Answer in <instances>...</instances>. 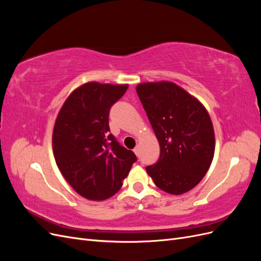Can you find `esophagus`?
Listing matches in <instances>:
<instances>
[{"instance_id":"esophagus-1","label":"esophagus","mask_w":261,"mask_h":261,"mask_svg":"<svg viewBox=\"0 0 261 261\" xmlns=\"http://www.w3.org/2000/svg\"><path fill=\"white\" fill-rule=\"evenodd\" d=\"M134 152H135V154L138 156L139 155V147H136L135 149H134Z\"/></svg>"}]
</instances>
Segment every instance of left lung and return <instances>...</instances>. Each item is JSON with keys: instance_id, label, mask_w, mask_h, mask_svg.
I'll return each mask as SVG.
<instances>
[{"instance_id": "left-lung-1", "label": "left lung", "mask_w": 261, "mask_h": 261, "mask_svg": "<svg viewBox=\"0 0 261 261\" xmlns=\"http://www.w3.org/2000/svg\"><path fill=\"white\" fill-rule=\"evenodd\" d=\"M138 97L160 145L158 162L147 167L165 193L181 195L208 172L215 155V130L201 102L172 82L143 83Z\"/></svg>"}]
</instances>
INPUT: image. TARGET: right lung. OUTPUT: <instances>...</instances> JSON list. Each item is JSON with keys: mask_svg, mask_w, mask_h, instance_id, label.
<instances>
[{"mask_svg": "<svg viewBox=\"0 0 261 261\" xmlns=\"http://www.w3.org/2000/svg\"><path fill=\"white\" fill-rule=\"evenodd\" d=\"M127 88V84L86 83L69 94L55 120V162L75 192L89 200H105L120 191L137 160L109 133L110 109Z\"/></svg>", "mask_w": 261, "mask_h": 261, "instance_id": "right-lung-1", "label": "right lung"}]
</instances>
